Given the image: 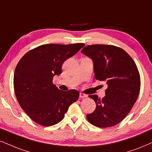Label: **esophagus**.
I'll use <instances>...</instances> for the list:
<instances>
[{"mask_svg": "<svg viewBox=\"0 0 152 152\" xmlns=\"http://www.w3.org/2000/svg\"><path fill=\"white\" fill-rule=\"evenodd\" d=\"M87 97V95L86 94L83 93H80V98H85V97Z\"/></svg>", "mask_w": 152, "mask_h": 152, "instance_id": "esophagus-1", "label": "esophagus"}]
</instances>
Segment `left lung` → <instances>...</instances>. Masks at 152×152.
Returning <instances> with one entry per match:
<instances>
[{"label":"left lung","mask_w":152,"mask_h":152,"mask_svg":"<svg viewBox=\"0 0 152 152\" xmlns=\"http://www.w3.org/2000/svg\"><path fill=\"white\" fill-rule=\"evenodd\" d=\"M81 53L93 60L96 79L107 84L103 98L89 95L95 102L96 108L87 114L88 121L98 128L114 126L127 116L139 95L140 76L137 67L124 50L114 45H87Z\"/></svg>","instance_id":"1"}]
</instances>
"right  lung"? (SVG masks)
Wrapping results in <instances>:
<instances>
[{"label": "right lung", "mask_w": 152, "mask_h": 152, "mask_svg": "<svg viewBox=\"0 0 152 152\" xmlns=\"http://www.w3.org/2000/svg\"><path fill=\"white\" fill-rule=\"evenodd\" d=\"M84 45H42L26 53L18 62L14 74L15 93L21 107L34 122L43 126L58 124L69 107L78 100L77 90H60L53 78L62 74L64 62Z\"/></svg>", "instance_id": "obj_1"}]
</instances>
